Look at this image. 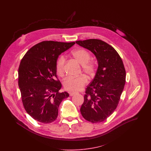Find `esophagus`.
I'll use <instances>...</instances> for the list:
<instances>
[{"mask_svg":"<svg viewBox=\"0 0 151 151\" xmlns=\"http://www.w3.org/2000/svg\"><path fill=\"white\" fill-rule=\"evenodd\" d=\"M77 92H70V96H73V95H76V94H77Z\"/></svg>","mask_w":151,"mask_h":151,"instance_id":"1","label":"esophagus"}]
</instances>
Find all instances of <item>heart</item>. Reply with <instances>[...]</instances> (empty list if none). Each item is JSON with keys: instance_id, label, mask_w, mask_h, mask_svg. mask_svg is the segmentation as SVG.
Masks as SVG:
<instances>
[{"instance_id": "1", "label": "heart", "mask_w": 151, "mask_h": 151, "mask_svg": "<svg viewBox=\"0 0 151 151\" xmlns=\"http://www.w3.org/2000/svg\"><path fill=\"white\" fill-rule=\"evenodd\" d=\"M72 55L75 59L82 65V67L84 72L88 75H93L95 70V65L91 62L90 54L84 49H77L72 52ZM65 58L61 56L56 63V70L59 76H62L64 73ZM87 83L86 76L81 74L78 76H70L67 77L64 81V86L68 91H78L83 88Z\"/></svg>"}]
</instances>
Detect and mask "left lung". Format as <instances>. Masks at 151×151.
Wrapping results in <instances>:
<instances>
[{
	"label": "left lung",
	"instance_id": "obj_1",
	"mask_svg": "<svg viewBox=\"0 0 151 151\" xmlns=\"http://www.w3.org/2000/svg\"><path fill=\"white\" fill-rule=\"evenodd\" d=\"M76 43L90 50L96 57L98 69L87 86L80 111L93 123L106 120L117 108L126 82V70L117 51L99 40L78 41Z\"/></svg>",
	"mask_w": 151,
	"mask_h": 151
}]
</instances>
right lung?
<instances>
[{
	"instance_id": "right-lung-1",
	"label": "right lung",
	"mask_w": 151,
	"mask_h": 151,
	"mask_svg": "<svg viewBox=\"0 0 151 151\" xmlns=\"http://www.w3.org/2000/svg\"><path fill=\"white\" fill-rule=\"evenodd\" d=\"M75 42L43 41L32 46L22 59L19 68V86L27 113L37 122H54L62 101L68 97L59 92L62 84L57 78L56 65L59 56Z\"/></svg>"
}]
</instances>
